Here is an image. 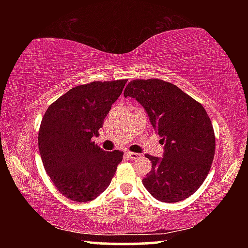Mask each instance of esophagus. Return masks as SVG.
Returning <instances> with one entry per match:
<instances>
[{
    "instance_id": "obj_1",
    "label": "esophagus",
    "mask_w": 248,
    "mask_h": 248,
    "mask_svg": "<svg viewBox=\"0 0 248 248\" xmlns=\"http://www.w3.org/2000/svg\"><path fill=\"white\" fill-rule=\"evenodd\" d=\"M125 155H127V156L129 157V158H131V159H138V158H140L141 157V154H139V153H134V152H125Z\"/></svg>"
}]
</instances>
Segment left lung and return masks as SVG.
Here are the masks:
<instances>
[{"label":"left lung","instance_id":"8db88e82","mask_svg":"<svg viewBox=\"0 0 248 248\" xmlns=\"http://www.w3.org/2000/svg\"><path fill=\"white\" fill-rule=\"evenodd\" d=\"M148 112L164 144L163 157L145 154L152 170L142 179L154 198L178 202L202 185L216 151V138L202 105L163 79H133L124 92Z\"/></svg>","mask_w":248,"mask_h":248}]
</instances>
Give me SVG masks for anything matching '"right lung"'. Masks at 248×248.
<instances>
[{
    "label": "right lung",
    "mask_w": 248,
    "mask_h": 248,
    "mask_svg": "<svg viewBox=\"0 0 248 248\" xmlns=\"http://www.w3.org/2000/svg\"><path fill=\"white\" fill-rule=\"evenodd\" d=\"M128 79L75 86L48 107L38 146L45 170L57 189L72 201L98 197L110 184L124 152H106L92 141Z\"/></svg>",
    "instance_id": "right-lung-1"
}]
</instances>
